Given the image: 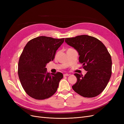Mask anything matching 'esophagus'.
I'll return each mask as SVG.
<instances>
[{
  "label": "esophagus",
  "mask_w": 124,
  "mask_h": 124,
  "mask_svg": "<svg viewBox=\"0 0 124 124\" xmlns=\"http://www.w3.org/2000/svg\"><path fill=\"white\" fill-rule=\"evenodd\" d=\"M69 74L68 73H66L63 74V77H67V76H69Z\"/></svg>",
  "instance_id": "1"
}]
</instances>
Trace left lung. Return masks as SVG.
<instances>
[{
    "instance_id": "left-lung-1",
    "label": "left lung",
    "mask_w": 124,
    "mask_h": 124,
    "mask_svg": "<svg viewBox=\"0 0 124 124\" xmlns=\"http://www.w3.org/2000/svg\"><path fill=\"white\" fill-rule=\"evenodd\" d=\"M65 42L78 52L79 62L87 71L84 76L74 74L77 81L72 86L73 89L86 98L99 95L106 87L112 74L111 57L106 46L88 35L67 38Z\"/></svg>"
}]
</instances>
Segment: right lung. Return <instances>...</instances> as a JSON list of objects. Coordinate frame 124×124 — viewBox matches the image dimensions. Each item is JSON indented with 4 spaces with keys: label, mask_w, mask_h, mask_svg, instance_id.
Listing matches in <instances>:
<instances>
[{
    "label": "right lung",
    "mask_w": 124,
    "mask_h": 124,
    "mask_svg": "<svg viewBox=\"0 0 124 124\" xmlns=\"http://www.w3.org/2000/svg\"><path fill=\"white\" fill-rule=\"evenodd\" d=\"M65 38L40 36L28 41L20 56L18 75L26 93L37 100L50 98L57 91L61 72L50 73L46 68L53 61Z\"/></svg>",
    "instance_id": "obj_1"
}]
</instances>
